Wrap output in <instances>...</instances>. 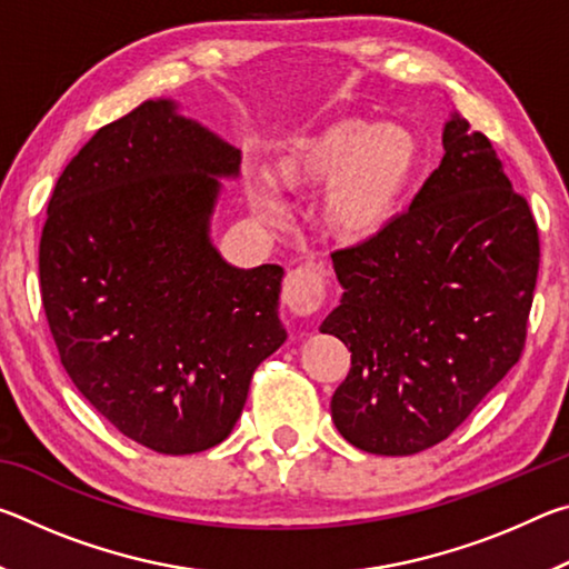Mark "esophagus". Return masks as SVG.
Wrapping results in <instances>:
<instances>
[{
	"mask_svg": "<svg viewBox=\"0 0 569 569\" xmlns=\"http://www.w3.org/2000/svg\"><path fill=\"white\" fill-rule=\"evenodd\" d=\"M281 298L293 316H311L319 311L326 301V281L321 268L301 266L288 271Z\"/></svg>",
	"mask_w": 569,
	"mask_h": 569,
	"instance_id": "obj_1",
	"label": "esophagus"
}]
</instances>
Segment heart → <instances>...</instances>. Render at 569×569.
Masks as SVG:
<instances>
[{"mask_svg": "<svg viewBox=\"0 0 569 569\" xmlns=\"http://www.w3.org/2000/svg\"><path fill=\"white\" fill-rule=\"evenodd\" d=\"M421 162L417 132L401 122L341 118L286 140L271 166V182H250V208L271 220L286 216L278 190L311 196L321 190L323 228L341 243H366L399 216Z\"/></svg>", "mask_w": 569, "mask_h": 569, "instance_id": "1", "label": "heart"}]
</instances>
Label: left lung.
Masks as SVG:
<instances>
[{
    "instance_id": "1",
    "label": "left lung",
    "mask_w": 569,
    "mask_h": 569,
    "mask_svg": "<svg viewBox=\"0 0 569 569\" xmlns=\"http://www.w3.org/2000/svg\"><path fill=\"white\" fill-rule=\"evenodd\" d=\"M445 158L407 213L336 250L341 303L326 316L351 351L336 429L369 455L445 441L522 353L539 268L537 223L487 134L451 112Z\"/></svg>"
}]
</instances>
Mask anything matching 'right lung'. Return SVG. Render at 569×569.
<instances>
[{
    "instance_id": "obj_1",
    "label": "right lung",
    "mask_w": 569,
    "mask_h": 569,
    "mask_svg": "<svg viewBox=\"0 0 569 569\" xmlns=\"http://www.w3.org/2000/svg\"><path fill=\"white\" fill-rule=\"evenodd\" d=\"M240 150L146 100L104 124L57 180L40 240L50 331L74 387L160 455L223 441L250 377L286 341L283 268H236L210 218Z\"/></svg>"
}]
</instances>
